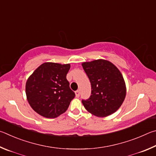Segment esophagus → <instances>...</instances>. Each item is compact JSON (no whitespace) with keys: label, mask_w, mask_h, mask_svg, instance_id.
<instances>
[{"label":"esophagus","mask_w":156,"mask_h":156,"mask_svg":"<svg viewBox=\"0 0 156 156\" xmlns=\"http://www.w3.org/2000/svg\"><path fill=\"white\" fill-rule=\"evenodd\" d=\"M75 96H76V97H80V90H76V91H75Z\"/></svg>","instance_id":"obj_1"}]
</instances>
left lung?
I'll return each instance as SVG.
<instances>
[{
    "label": "left lung",
    "mask_w": 156,
    "mask_h": 156,
    "mask_svg": "<svg viewBox=\"0 0 156 156\" xmlns=\"http://www.w3.org/2000/svg\"><path fill=\"white\" fill-rule=\"evenodd\" d=\"M91 83V95L82 100L84 108L98 117H105L121 107L126 96V86L121 73L105 59L82 63Z\"/></svg>",
    "instance_id": "left-lung-1"
}]
</instances>
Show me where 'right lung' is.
Instances as JSON below:
<instances>
[{
  "mask_svg": "<svg viewBox=\"0 0 156 156\" xmlns=\"http://www.w3.org/2000/svg\"><path fill=\"white\" fill-rule=\"evenodd\" d=\"M70 64L45 62L29 76L26 95L33 110L42 116L55 119L64 113L75 96L66 75Z\"/></svg>",
  "mask_w": 156,
  "mask_h": 156,
  "instance_id": "obj_1",
  "label": "right lung"
}]
</instances>
